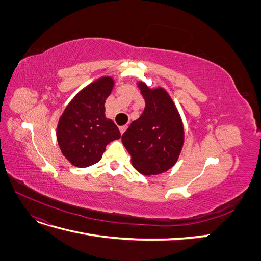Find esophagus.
Segmentation results:
<instances>
[{
  "label": "esophagus",
  "instance_id": "obj_1",
  "mask_svg": "<svg viewBox=\"0 0 261 261\" xmlns=\"http://www.w3.org/2000/svg\"><path fill=\"white\" fill-rule=\"evenodd\" d=\"M126 129H127V125H124V126H121V127H120V132H121V134H124Z\"/></svg>",
  "mask_w": 261,
  "mask_h": 261
}]
</instances>
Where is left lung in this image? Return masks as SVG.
Wrapping results in <instances>:
<instances>
[{
  "instance_id": "left-lung-1",
  "label": "left lung",
  "mask_w": 261,
  "mask_h": 261,
  "mask_svg": "<svg viewBox=\"0 0 261 261\" xmlns=\"http://www.w3.org/2000/svg\"><path fill=\"white\" fill-rule=\"evenodd\" d=\"M137 86L146 107L123 134L122 143L134 168L144 175H158L177 162L184 145V126L167 90L162 87L151 89L144 82Z\"/></svg>"
}]
</instances>
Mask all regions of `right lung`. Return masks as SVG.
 <instances>
[{
  "mask_svg": "<svg viewBox=\"0 0 261 261\" xmlns=\"http://www.w3.org/2000/svg\"><path fill=\"white\" fill-rule=\"evenodd\" d=\"M114 84L111 76L98 78L76 94L59 118V147L63 155L77 168L99 162L107 145L121 137L117 126L105 113L106 100Z\"/></svg>",
  "mask_w": 261,
  "mask_h": 261,
  "instance_id": "1",
  "label": "right lung"
}]
</instances>
